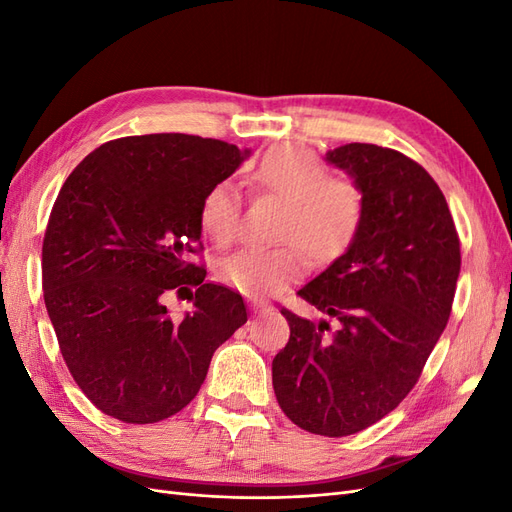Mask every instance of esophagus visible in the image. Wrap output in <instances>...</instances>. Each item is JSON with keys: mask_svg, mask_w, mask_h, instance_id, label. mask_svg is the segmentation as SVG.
I'll list each match as a JSON object with an SVG mask.
<instances>
[{"mask_svg": "<svg viewBox=\"0 0 512 512\" xmlns=\"http://www.w3.org/2000/svg\"><path fill=\"white\" fill-rule=\"evenodd\" d=\"M252 309H254V314H267V312H271L273 305H271V303H267V301L254 299V301H252Z\"/></svg>", "mask_w": 512, "mask_h": 512, "instance_id": "1", "label": "esophagus"}]
</instances>
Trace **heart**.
Segmentation results:
<instances>
[{
	"mask_svg": "<svg viewBox=\"0 0 512 512\" xmlns=\"http://www.w3.org/2000/svg\"><path fill=\"white\" fill-rule=\"evenodd\" d=\"M256 194L284 200L275 237L277 247H243L220 267V280L247 294L280 290L307 269V256L331 260L348 250L359 235L365 213L363 192L354 183L333 179L314 151L282 145L262 156L247 175ZM198 222L218 245L237 237L241 192L235 183L215 181L200 196Z\"/></svg>",
	"mask_w": 512,
	"mask_h": 512,
	"instance_id": "heart-1",
	"label": "heart"
}]
</instances>
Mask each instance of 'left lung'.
Returning <instances> with one entry per match:
<instances>
[{
    "instance_id": "1",
    "label": "left lung",
    "mask_w": 512,
    "mask_h": 512,
    "mask_svg": "<svg viewBox=\"0 0 512 512\" xmlns=\"http://www.w3.org/2000/svg\"><path fill=\"white\" fill-rule=\"evenodd\" d=\"M327 162L363 192V224L299 290L337 329L282 309L290 339L273 359V391L294 425L342 438L414 389L451 316L461 252L446 198L421 164L367 143L337 147Z\"/></svg>"
}]
</instances>
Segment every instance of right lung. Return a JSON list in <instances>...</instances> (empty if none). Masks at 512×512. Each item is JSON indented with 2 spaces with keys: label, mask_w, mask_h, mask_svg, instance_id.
Listing matches in <instances>:
<instances>
[{
  "label": "right lung",
  "mask_w": 512,
  "mask_h": 512,
  "mask_svg": "<svg viewBox=\"0 0 512 512\" xmlns=\"http://www.w3.org/2000/svg\"><path fill=\"white\" fill-rule=\"evenodd\" d=\"M250 156L192 134L123 136L61 185L42 243L44 305L74 382L104 414L147 425L183 410L213 352L247 322L241 294L205 284L200 196ZM198 285L177 321L163 297Z\"/></svg>",
  "instance_id": "right-lung-1"
}]
</instances>
